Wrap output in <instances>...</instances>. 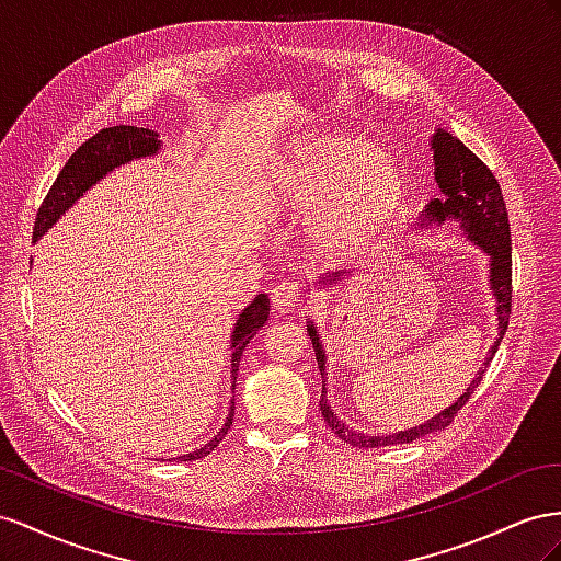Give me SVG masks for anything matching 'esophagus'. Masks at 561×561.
<instances>
[{
	"label": "esophagus",
	"instance_id": "34e87169",
	"mask_svg": "<svg viewBox=\"0 0 561 561\" xmlns=\"http://www.w3.org/2000/svg\"><path fill=\"white\" fill-rule=\"evenodd\" d=\"M298 300L300 289L296 282H282L275 286V291H272V306L282 314H291L298 308Z\"/></svg>",
	"mask_w": 561,
	"mask_h": 561
}]
</instances>
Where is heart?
<instances>
[{
	"mask_svg": "<svg viewBox=\"0 0 561 561\" xmlns=\"http://www.w3.org/2000/svg\"><path fill=\"white\" fill-rule=\"evenodd\" d=\"M267 192L282 214H314L310 239L319 253L343 255L397 211L404 179L364 138L324 134L298 140L272 164Z\"/></svg>",
	"mask_w": 561,
	"mask_h": 561,
	"instance_id": "b5f03b06",
	"label": "heart"
}]
</instances>
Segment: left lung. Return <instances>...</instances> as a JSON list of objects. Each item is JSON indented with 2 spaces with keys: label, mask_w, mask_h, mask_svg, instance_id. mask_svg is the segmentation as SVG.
<instances>
[{
  "label": "left lung",
  "mask_w": 561,
  "mask_h": 561,
  "mask_svg": "<svg viewBox=\"0 0 561 561\" xmlns=\"http://www.w3.org/2000/svg\"><path fill=\"white\" fill-rule=\"evenodd\" d=\"M430 150L432 159H435V181L442 192V199H432L419 216L421 230H427L430 226H446V222H458L460 232L466 234L468 242H472L477 249H482L489 259V291L495 300V327H499V335L489 350V357L484 359V366L479 374L470 380L468 390L462 392L454 404L442 409L439 413L432 415L425 423L413 425L399 432H390V435H366L362 430H355L345 425L335 411L327 402V350L322 343V333L319 327L308 319V333L317 355L319 371H322V399H319V409L327 425L339 435L343 442L359 446V449H376V446H392V444H409L421 439L432 432H439L454 421V415L466 407L468 399L472 397L474 388L482 380V374L493 359L495 350H499L507 319H510V306H512V247H510V222L503 202V192L495 175L486 169V164L472 154L462 142L451 136L449 131L437 129L430 136ZM347 277V272H333V275L319 277V289H329V286H339Z\"/></svg>",
  "instance_id": "left-lung-1"
}]
</instances>
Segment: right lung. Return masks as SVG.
I'll list each match as a JSON object with an SVG mask.
<instances>
[{"mask_svg":"<svg viewBox=\"0 0 561 561\" xmlns=\"http://www.w3.org/2000/svg\"><path fill=\"white\" fill-rule=\"evenodd\" d=\"M162 148H164L162 140H157L154 131L138 129V126H124V124L110 126V129H103L95 136H91L84 146H79V150L68 159V164L62 167L56 183L49 190V195H46L42 204V209L37 211L35 232H32L35 242H39V239L60 220V216H66V211L72 209L75 202L82 199L95 183H101L105 179L107 173L129 162H136V159L154 157L162 152ZM267 314H270V298L265 294H259L237 317L232 335H230L232 390L237 382L242 352L255 335V331L267 324ZM232 415H234V399H230L226 423H222V427L209 442L195 451L183 454L171 460H197V458H204L206 454H211L222 442V437L228 435V430L232 425Z\"/></svg>","mask_w":561,"mask_h":561,"instance_id":"1","label":"right lung"}]
</instances>
